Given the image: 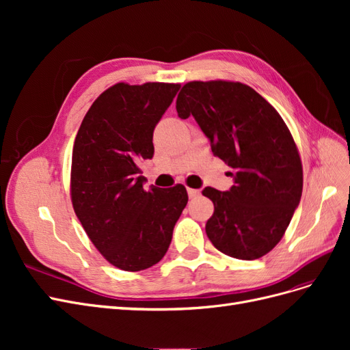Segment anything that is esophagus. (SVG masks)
Wrapping results in <instances>:
<instances>
[{"mask_svg":"<svg viewBox=\"0 0 350 350\" xmlns=\"http://www.w3.org/2000/svg\"><path fill=\"white\" fill-rule=\"evenodd\" d=\"M188 197L189 198H194V197H198L200 196V189H196V188H188Z\"/></svg>","mask_w":350,"mask_h":350,"instance_id":"obj_1","label":"esophagus"}]
</instances>
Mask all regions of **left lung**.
Wrapping results in <instances>:
<instances>
[{
    "label": "left lung",
    "mask_w": 350,
    "mask_h": 350,
    "mask_svg": "<svg viewBox=\"0 0 350 350\" xmlns=\"http://www.w3.org/2000/svg\"><path fill=\"white\" fill-rule=\"evenodd\" d=\"M178 116L196 122L211 152L232 169L228 191L211 187L206 224L211 243L229 257L257 260L278 245L302 196V163L279 112L247 84L191 81L176 99Z\"/></svg>",
    "instance_id": "left-lung-1"
}]
</instances>
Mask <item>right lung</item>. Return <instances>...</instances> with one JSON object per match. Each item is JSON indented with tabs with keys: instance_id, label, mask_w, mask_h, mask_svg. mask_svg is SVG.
Here are the masks:
<instances>
[{
	"instance_id": "obj_1",
	"label": "right lung",
	"mask_w": 350,
	"mask_h": 350,
	"mask_svg": "<svg viewBox=\"0 0 350 350\" xmlns=\"http://www.w3.org/2000/svg\"><path fill=\"white\" fill-rule=\"evenodd\" d=\"M179 84L118 83L93 102L72 147L71 201L93 245L112 266L140 271L166 254L187 206L184 185L144 188L139 163Z\"/></svg>"
}]
</instances>
